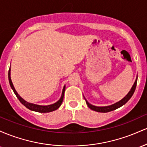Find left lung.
<instances>
[{
	"label": "left lung",
	"mask_w": 147,
	"mask_h": 147,
	"mask_svg": "<svg viewBox=\"0 0 147 147\" xmlns=\"http://www.w3.org/2000/svg\"><path fill=\"white\" fill-rule=\"evenodd\" d=\"M137 79H136V82H135L133 87L131 88V90L129 91V93H128L127 95H126L125 97H124V98L122 99V100H120L119 102L115 103V104H113V105L109 106H104V107H99V106H95L91 105V104H89V103L85 99L86 102L88 106L90 108L91 110L97 111V112L108 113V112H110V111L115 110V109H118V108L121 107V106L124 105V104H125L130 99H131V97H132V95H133V93H134V92H135V90H136V86H137Z\"/></svg>",
	"instance_id": "left-lung-1"
}]
</instances>
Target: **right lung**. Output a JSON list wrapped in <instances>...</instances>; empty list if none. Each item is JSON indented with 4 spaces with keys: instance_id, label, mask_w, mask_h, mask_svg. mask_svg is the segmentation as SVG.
I'll use <instances>...</instances> for the list:
<instances>
[{
    "instance_id": "right-lung-1",
    "label": "right lung",
    "mask_w": 147,
    "mask_h": 147,
    "mask_svg": "<svg viewBox=\"0 0 147 147\" xmlns=\"http://www.w3.org/2000/svg\"><path fill=\"white\" fill-rule=\"evenodd\" d=\"M8 78H9L10 86H11V88H12L13 91H14L15 95H16V97H17L18 100L21 102V103L23 104V105H24L25 107L27 108V109H30V110L33 111H36V112H38V113H49V112H52V111L57 110V109H59V108L61 104H62V102H63V99L64 92H65V86L63 87L61 97L60 99L58 101V102L55 103V104H51V105L39 106V105H36V104H31V103L27 102L26 101H25L24 99L20 97L19 95L17 93V92H16V90H15L14 86H13L12 82H11V77H10V68L9 70V72H8Z\"/></svg>"
}]
</instances>
